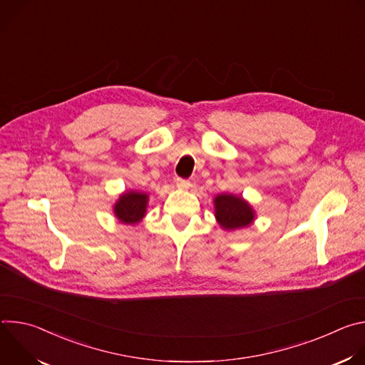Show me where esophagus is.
I'll return each mask as SVG.
<instances>
[{
  "label": "esophagus",
  "mask_w": 365,
  "mask_h": 365,
  "mask_svg": "<svg viewBox=\"0 0 365 365\" xmlns=\"http://www.w3.org/2000/svg\"><path fill=\"white\" fill-rule=\"evenodd\" d=\"M176 186H178L179 189L186 190V189L190 187V182L186 180V179H176Z\"/></svg>",
  "instance_id": "34e87169"
}]
</instances>
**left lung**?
I'll return each instance as SVG.
<instances>
[{
	"instance_id": "obj_1",
	"label": "left lung",
	"mask_w": 365,
	"mask_h": 365,
	"mask_svg": "<svg viewBox=\"0 0 365 365\" xmlns=\"http://www.w3.org/2000/svg\"><path fill=\"white\" fill-rule=\"evenodd\" d=\"M215 218L225 231L250 227L255 220V211L241 195L220 193L214 197Z\"/></svg>"
}]
</instances>
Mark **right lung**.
Wrapping results in <instances>:
<instances>
[{
    "label": "right lung",
    "mask_w": 365,
    "mask_h": 365,
    "mask_svg": "<svg viewBox=\"0 0 365 365\" xmlns=\"http://www.w3.org/2000/svg\"><path fill=\"white\" fill-rule=\"evenodd\" d=\"M148 193L141 190H125L114 203L115 218L125 225H137L147 214Z\"/></svg>",
    "instance_id": "obj_1"
}]
</instances>
